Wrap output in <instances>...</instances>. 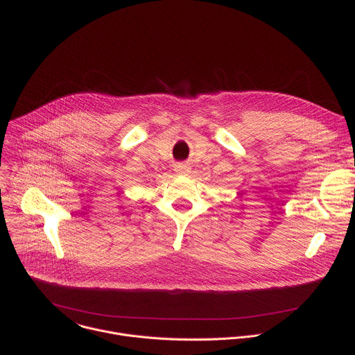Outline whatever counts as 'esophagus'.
Instances as JSON below:
<instances>
[{
	"label": "esophagus",
	"mask_w": 355,
	"mask_h": 355,
	"mask_svg": "<svg viewBox=\"0 0 355 355\" xmlns=\"http://www.w3.org/2000/svg\"><path fill=\"white\" fill-rule=\"evenodd\" d=\"M175 173H177L178 175H189L190 166L185 165V164H178V165H175Z\"/></svg>",
	"instance_id": "esophagus-1"
}]
</instances>
